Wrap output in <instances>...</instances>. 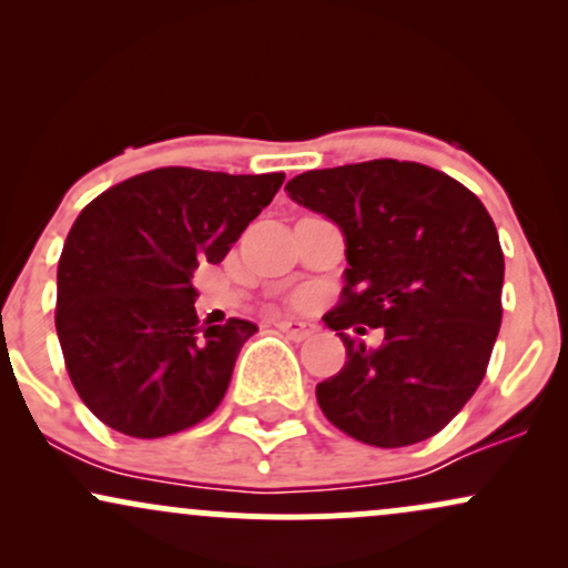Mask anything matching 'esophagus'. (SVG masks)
I'll return each instance as SVG.
<instances>
[{"mask_svg":"<svg viewBox=\"0 0 568 568\" xmlns=\"http://www.w3.org/2000/svg\"><path fill=\"white\" fill-rule=\"evenodd\" d=\"M277 328L283 331V334H288L291 338H296V342H302V338H310L312 334H315L317 325L306 323V321H296V317H285V321L277 323Z\"/></svg>","mask_w":568,"mask_h":568,"instance_id":"1","label":"esophagus"}]
</instances>
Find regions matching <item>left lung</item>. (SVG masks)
<instances>
[{"label":"left lung","instance_id":"8db88e82","mask_svg":"<svg viewBox=\"0 0 568 568\" xmlns=\"http://www.w3.org/2000/svg\"><path fill=\"white\" fill-rule=\"evenodd\" d=\"M291 200L344 237V298L323 317L347 363L317 384L331 425L379 448L433 438L465 408L497 342L505 256L467 186L419 162L371 160L296 175ZM384 327L379 348L351 336Z\"/></svg>","mask_w":568,"mask_h":568}]
</instances>
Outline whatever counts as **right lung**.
I'll use <instances>...</instances> for the list:
<instances>
[{
  "label": "right lung",
  "instance_id": "add662e5",
  "mask_svg": "<svg viewBox=\"0 0 568 568\" xmlns=\"http://www.w3.org/2000/svg\"><path fill=\"white\" fill-rule=\"evenodd\" d=\"M283 173L158 168L77 216L58 262L55 331L71 384L103 425L162 438L213 414L256 325L200 328L192 272L219 264Z\"/></svg>",
  "mask_w": 568,
  "mask_h": 568
}]
</instances>
